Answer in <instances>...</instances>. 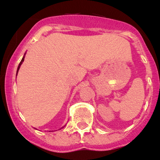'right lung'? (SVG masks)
I'll return each instance as SVG.
<instances>
[{
	"label": "right lung",
	"instance_id": "1",
	"mask_svg": "<svg viewBox=\"0 0 160 160\" xmlns=\"http://www.w3.org/2000/svg\"><path fill=\"white\" fill-rule=\"evenodd\" d=\"M25 55H26V53L24 54V55H23V58H22L21 61V62H20V63H19V66H18V70H17V74H18V71H19V68H20V67H21V64L23 63V60H24V58H25Z\"/></svg>",
	"mask_w": 160,
	"mask_h": 160
}]
</instances>
